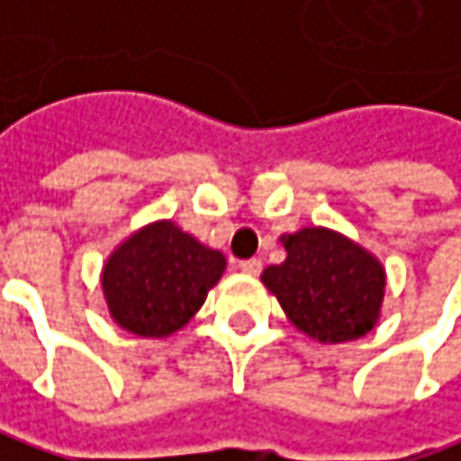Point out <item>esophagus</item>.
<instances>
[{"instance_id": "1", "label": "esophagus", "mask_w": 461, "mask_h": 461, "mask_svg": "<svg viewBox=\"0 0 461 461\" xmlns=\"http://www.w3.org/2000/svg\"><path fill=\"white\" fill-rule=\"evenodd\" d=\"M240 270L248 273V276H258V273L263 270V263H260L258 258H250V260H242V263H240Z\"/></svg>"}]
</instances>
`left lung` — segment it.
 Returning <instances> with one entry per match:
<instances>
[{
	"instance_id": "1",
	"label": "left lung",
	"mask_w": 461,
	"mask_h": 461,
	"mask_svg": "<svg viewBox=\"0 0 461 461\" xmlns=\"http://www.w3.org/2000/svg\"><path fill=\"white\" fill-rule=\"evenodd\" d=\"M281 242L286 260L260 278L299 330L320 343H346L374 330L387 276L369 250L325 227H304Z\"/></svg>"
}]
</instances>
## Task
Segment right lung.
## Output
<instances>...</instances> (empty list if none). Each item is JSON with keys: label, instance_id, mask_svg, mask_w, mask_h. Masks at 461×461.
Masks as SVG:
<instances>
[{"label": "right lung", "instance_id": "1", "mask_svg": "<svg viewBox=\"0 0 461 461\" xmlns=\"http://www.w3.org/2000/svg\"><path fill=\"white\" fill-rule=\"evenodd\" d=\"M224 268L221 252L165 219L131 234L113 250L103 268V294L123 330L167 338L191 322Z\"/></svg>", "mask_w": 461, "mask_h": 461}]
</instances>
